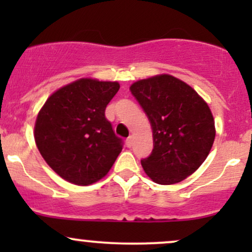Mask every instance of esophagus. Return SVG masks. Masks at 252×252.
Wrapping results in <instances>:
<instances>
[{"instance_id":"1","label":"esophagus","mask_w":252,"mask_h":252,"mask_svg":"<svg viewBox=\"0 0 252 252\" xmlns=\"http://www.w3.org/2000/svg\"><path fill=\"white\" fill-rule=\"evenodd\" d=\"M132 143H134V137H132V136H129V137L126 138V146L131 147Z\"/></svg>"}]
</instances>
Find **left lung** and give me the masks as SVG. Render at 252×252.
<instances>
[{"label":"left lung","mask_w":252,"mask_h":252,"mask_svg":"<svg viewBox=\"0 0 252 252\" xmlns=\"http://www.w3.org/2000/svg\"><path fill=\"white\" fill-rule=\"evenodd\" d=\"M130 91L153 129L154 148L141 160L146 174L160 185L185 180L206 160L215 141L209 105L189 85L169 74L138 80Z\"/></svg>","instance_id":"obj_1"}]
</instances>
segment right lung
I'll return each mask as SVG.
<instances>
[{
	"instance_id": "add662e5",
	"label": "right lung",
	"mask_w": 252,
	"mask_h": 252,
	"mask_svg": "<svg viewBox=\"0 0 252 252\" xmlns=\"http://www.w3.org/2000/svg\"><path fill=\"white\" fill-rule=\"evenodd\" d=\"M117 82L79 79L54 92L37 115L34 137L48 166L66 181L88 186L104 178L123 141L105 117Z\"/></svg>"
}]
</instances>
